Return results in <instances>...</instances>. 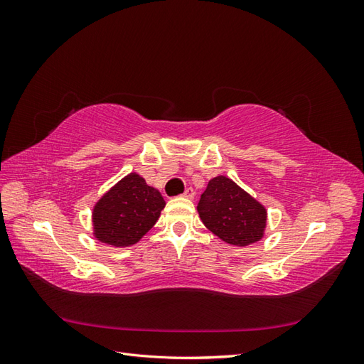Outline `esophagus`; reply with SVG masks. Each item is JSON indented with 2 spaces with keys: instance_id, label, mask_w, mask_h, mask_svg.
Segmentation results:
<instances>
[{
  "instance_id": "esophagus-1",
  "label": "esophagus",
  "mask_w": 364,
  "mask_h": 364,
  "mask_svg": "<svg viewBox=\"0 0 364 364\" xmlns=\"http://www.w3.org/2000/svg\"><path fill=\"white\" fill-rule=\"evenodd\" d=\"M185 199H188V200H193L194 199V191H193V188H186L185 190V193L182 194Z\"/></svg>"
}]
</instances>
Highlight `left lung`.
Segmentation results:
<instances>
[{
    "label": "left lung",
    "mask_w": 364,
    "mask_h": 364,
    "mask_svg": "<svg viewBox=\"0 0 364 364\" xmlns=\"http://www.w3.org/2000/svg\"><path fill=\"white\" fill-rule=\"evenodd\" d=\"M197 213L202 223L230 246L246 247L266 234V206L222 174L208 182Z\"/></svg>",
    "instance_id": "8db88e82"
}]
</instances>
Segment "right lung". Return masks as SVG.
I'll list each match as a JSON object with an SVG mask.
<instances>
[{
	"label": "right lung",
	"mask_w": 364,
	"mask_h": 364,
	"mask_svg": "<svg viewBox=\"0 0 364 364\" xmlns=\"http://www.w3.org/2000/svg\"><path fill=\"white\" fill-rule=\"evenodd\" d=\"M165 200L138 173L111 186L92 208V235L103 245L129 247L155 226Z\"/></svg>",
	"instance_id": "right-lung-1"
}]
</instances>
